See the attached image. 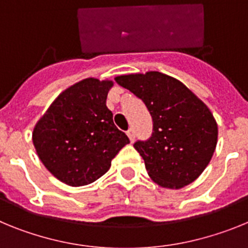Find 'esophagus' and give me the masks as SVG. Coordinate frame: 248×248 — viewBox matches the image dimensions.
<instances>
[{"label":"esophagus","instance_id":"obj_1","mask_svg":"<svg viewBox=\"0 0 248 248\" xmlns=\"http://www.w3.org/2000/svg\"><path fill=\"white\" fill-rule=\"evenodd\" d=\"M126 134H128L129 139H130V141H131V143H133V141H134V139H135V133H134V129H133V128H130V129H129V130L126 131Z\"/></svg>","mask_w":248,"mask_h":248}]
</instances>
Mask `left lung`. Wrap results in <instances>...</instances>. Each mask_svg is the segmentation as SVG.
<instances>
[{"label":"left lung","instance_id":"left-lung-1","mask_svg":"<svg viewBox=\"0 0 248 248\" xmlns=\"http://www.w3.org/2000/svg\"><path fill=\"white\" fill-rule=\"evenodd\" d=\"M115 82L143 100L153 118L151 137L134 144L149 176L166 189L196 180L217 144V124L205 103L160 72L119 76Z\"/></svg>","mask_w":248,"mask_h":248}]
</instances>
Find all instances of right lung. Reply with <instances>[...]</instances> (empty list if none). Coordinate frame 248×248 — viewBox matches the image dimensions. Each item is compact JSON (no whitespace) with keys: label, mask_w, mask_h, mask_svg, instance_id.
Masks as SVG:
<instances>
[{"label":"right lung","mask_w":248,"mask_h":248,"mask_svg":"<svg viewBox=\"0 0 248 248\" xmlns=\"http://www.w3.org/2000/svg\"><path fill=\"white\" fill-rule=\"evenodd\" d=\"M111 80L87 78L56 98L32 134L37 155L48 171L69 186L92 184L108 171L129 144L107 108Z\"/></svg>","instance_id":"right-lung-1"}]
</instances>
